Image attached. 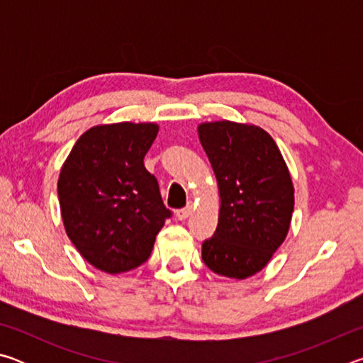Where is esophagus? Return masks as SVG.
Masks as SVG:
<instances>
[{
	"mask_svg": "<svg viewBox=\"0 0 363 363\" xmlns=\"http://www.w3.org/2000/svg\"><path fill=\"white\" fill-rule=\"evenodd\" d=\"M192 211H194V205L189 203L186 208H182V210L176 211V218L179 220H186L190 216V214H192Z\"/></svg>",
	"mask_w": 363,
	"mask_h": 363,
	"instance_id": "obj_1",
	"label": "esophagus"
}]
</instances>
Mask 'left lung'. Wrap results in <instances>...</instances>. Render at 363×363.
I'll list each match as a JSON object with an SVG mask.
<instances>
[{"mask_svg": "<svg viewBox=\"0 0 363 363\" xmlns=\"http://www.w3.org/2000/svg\"><path fill=\"white\" fill-rule=\"evenodd\" d=\"M219 189L216 232L201 245L214 274L245 280L262 270L286 238L294 208L290 171L259 126L229 120L199 125Z\"/></svg>", "mask_w": 363, "mask_h": 363, "instance_id": "1", "label": "left lung"}]
</instances>
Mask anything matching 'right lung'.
<instances>
[{"label": "right lung", "instance_id": "obj_1", "mask_svg": "<svg viewBox=\"0 0 363 363\" xmlns=\"http://www.w3.org/2000/svg\"><path fill=\"white\" fill-rule=\"evenodd\" d=\"M155 123L121 121L83 133L57 181L65 232L91 266L121 274L149 259L171 211L144 157Z\"/></svg>", "mask_w": 363, "mask_h": 363}]
</instances>
